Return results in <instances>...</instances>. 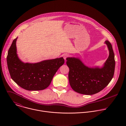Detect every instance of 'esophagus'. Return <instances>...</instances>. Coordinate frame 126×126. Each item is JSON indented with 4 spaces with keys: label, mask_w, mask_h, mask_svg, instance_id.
<instances>
[{
    "label": "esophagus",
    "mask_w": 126,
    "mask_h": 126,
    "mask_svg": "<svg viewBox=\"0 0 126 126\" xmlns=\"http://www.w3.org/2000/svg\"><path fill=\"white\" fill-rule=\"evenodd\" d=\"M68 56H69V55L67 54H64V56H63V58H64V59H65V61H66V59H67V57H68Z\"/></svg>",
    "instance_id": "1"
}]
</instances>
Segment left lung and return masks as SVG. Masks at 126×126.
<instances>
[{
    "mask_svg": "<svg viewBox=\"0 0 126 126\" xmlns=\"http://www.w3.org/2000/svg\"><path fill=\"white\" fill-rule=\"evenodd\" d=\"M104 43L107 46L109 55L101 67L86 66L79 58H67L66 64L69 68V83L75 92L87 95L96 94L112 79L115 67L114 53L108 40H106Z\"/></svg>",
    "mask_w": 126,
    "mask_h": 126,
    "instance_id": "left-lung-1",
    "label": "left lung"
}]
</instances>
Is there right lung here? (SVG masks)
<instances>
[{"label":"right lung","mask_w":126,"mask_h":126,"mask_svg":"<svg viewBox=\"0 0 126 126\" xmlns=\"http://www.w3.org/2000/svg\"><path fill=\"white\" fill-rule=\"evenodd\" d=\"M13 40L8 51L7 63L12 79L28 91L42 90L47 88L58 69L64 64L63 57L31 63L22 62L18 56L16 41Z\"/></svg>","instance_id":"add662e5"}]
</instances>
